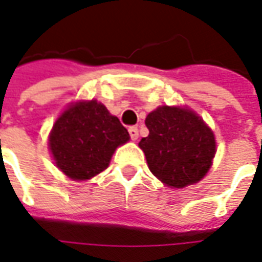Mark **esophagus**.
Here are the masks:
<instances>
[{
	"instance_id": "esophagus-1",
	"label": "esophagus",
	"mask_w": 262,
	"mask_h": 262,
	"mask_svg": "<svg viewBox=\"0 0 262 262\" xmlns=\"http://www.w3.org/2000/svg\"><path fill=\"white\" fill-rule=\"evenodd\" d=\"M129 135H130L132 140H137V137H139V129H137L136 126H130L129 127Z\"/></svg>"
}]
</instances>
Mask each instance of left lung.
Returning <instances> with one entry per match:
<instances>
[{
	"label": "left lung",
	"instance_id": "8db88e82",
	"mask_svg": "<svg viewBox=\"0 0 262 262\" xmlns=\"http://www.w3.org/2000/svg\"><path fill=\"white\" fill-rule=\"evenodd\" d=\"M148 136L139 146L150 171L172 188L201 181L216 153L213 132L189 109L160 106L146 118Z\"/></svg>",
	"mask_w": 262,
	"mask_h": 262
}]
</instances>
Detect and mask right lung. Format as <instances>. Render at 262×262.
I'll return each mask as SVG.
<instances>
[{
    "mask_svg": "<svg viewBox=\"0 0 262 262\" xmlns=\"http://www.w3.org/2000/svg\"><path fill=\"white\" fill-rule=\"evenodd\" d=\"M129 133L116 116L97 101L71 105L56 120L49 147L56 165L73 180L92 178L109 165Z\"/></svg>",
    "mask_w": 262,
    "mask_h": 262,
    "instance_id": "1",
    "label": "right lung"
}]
</instances>
